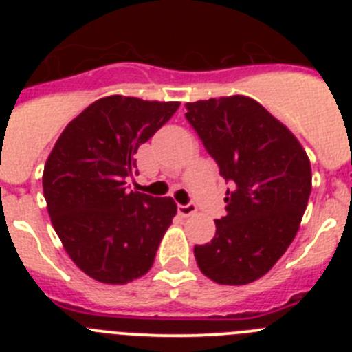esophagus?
Here are the masks:
<instances>
[{
  "label": "esophagus",
  "instance_id": "1",
  "mask_svg": "<svg viewBox=\"0 0 352 352\" xmlns=\"http://www.w3.org/2000/svg\"><path fill=\"white\" fill-rule=\"evenodd\" d=\"M195 211H197V206H195L194 203L178 204V213L182 214V217H190V214H194Z\"/></svg>",
  "mask_w": 352,
  "mask_h": 352
}]
</instances>
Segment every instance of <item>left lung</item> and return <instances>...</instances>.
<instances>
[{
  "label": "left lung",
  "mask_w": 352,
  "mask_h": 352,
  "mask_svg": "<svg viewBox=\"0 0 352 352\" xmlns=\"http://www.w3.org/2000/svg\"><path fill=\"white\" fill-rule=\"evenodd\" d=\"M186 121L217 162L227 188L217 232L195 245L199 268L217 284L257 280L284 256L312 190L305 149L280 121L248 96L186 104Z\"/></svg>",
  "instance_id": "left-lung-1"
}]
</instances>
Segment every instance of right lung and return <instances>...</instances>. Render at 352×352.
<instances>
[{"instance_id":"1","label":"right lung","mask_w":352,"mask_h":352,"mask_svg":"<svg viewBox=\"0 0 352 352\" xmlns=\"http://www.w3.org/2000/svg\"><path fill=\"white\" fill-rule=\"evenodd\" d=\"M179 102L113 95L72 120L43 167V197L56 234L74 263L104 284L144 275L176 214L170 197L126 190L139 146L178 111Z\"/></svg>"}]
</instances>
